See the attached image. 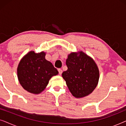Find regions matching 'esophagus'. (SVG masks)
<instances>
[{
    "instance_id": "obj_1",
    "label": "esophagus",
    "mask_w": 126,
    "mask_h": 126,
    "mask_svg": "<svg viewBox=\"0 0 126 126\" xmlns=\"http://www.w3.org/2000/svg\"><path fill=\"white\" fill-rule=\"evenodd\" d=\"M58 73H59L60 75H61L62 73H63V70H62V69H58Z\"/></svg>"
}]
</instances>
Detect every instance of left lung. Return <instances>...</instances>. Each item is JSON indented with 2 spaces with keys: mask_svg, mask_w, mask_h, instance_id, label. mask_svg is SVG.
<instances>
[{
  "mask_svg": "<svg viewBox=\"0 0 126 126\" xmlns=\"http://www.w3.org/2000/svg\"><path fill=\"white\" fill-rule=\"evenodd\" d=\"M69 55L66 61L68 69L62 76L70 92L77 98L83 97L92 92L97 85L99 72L94 61L80 51Z\"/></svg>",
  "mask_w": 126,
  "mask_h": 126,
  "instance_id": "8db88e82",
  "label": "left lung"
}]
</instances>
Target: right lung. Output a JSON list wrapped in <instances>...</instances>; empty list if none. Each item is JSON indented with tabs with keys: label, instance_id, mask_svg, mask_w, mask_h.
Instances as JSON below:
<instances>
[{
	"label": "right lung",
	"instance_id": "1",
	"mask_svg": "<svg viewBox=\"0 0 126 126\" xmlns=\"http://www.w3.org/2000/svg\"><path fill=\"white\" fill-rule=\"evenodd\" d=\"M45 53L32 51L21 60L17 69L20 85L25 90L38 94L44 90L50 78L58 73L50 62L45 58Z\"/></svg>",
	"mask_w": 126,
	"mask_h": 126
}]
</instances>
